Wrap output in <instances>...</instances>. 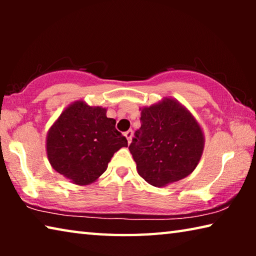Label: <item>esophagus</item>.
I'll return each mask as SVG.
<instances>
[{"instance_id": "34e87169", "label": "esophagus", "mask_w": 256, "mask_h": 256, "mask_svg": "<svg viewBox=\"0 0 256 256\" xmlns=\"http://www.w3.org/2000/svg\"><path fill=\"white\" fill-rule=\"evenodd\" d=\"M124 136H125V138H128V142L130 144V142L132 141V138H133V131H132V130H128V131L124 133Z\"/></svg>"}]
</instances>
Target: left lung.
<instances>
[{"label":"left lung","instance_id":"left-lung-1","mask_svg":"<svg viewBox=\"0 0 256 256\" xmlns=\"http://www.w3.org/2000/svg\"><path fill=\"white\" fill-rule=\"evenodd\" d=\"M140 110L141 128L128 146L138 175L156 188L185 178L196 168L204 149L201 125L172 97Z\"/></svg>","mask_w":256,"mask_h":256}]
</instances>
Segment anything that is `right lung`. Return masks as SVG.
<instances>
[{"mask_svg": "<svg viewBox=\"0 0 256 256\" xmlns=\"http://www.w3.org/2000/svg\"><path fill=\"white\" fill-rule=\"evenodd\" d=\"M107 108L76 100L50 128L46 154L50 166L76 185H89L107 170L116 151L128 146L126 138L106 116Z\"/></svg>", "mask_w": 256, "mask_h": 256, "instance_id": "right-lung-1", "label": "right lung"}]
</instances>
